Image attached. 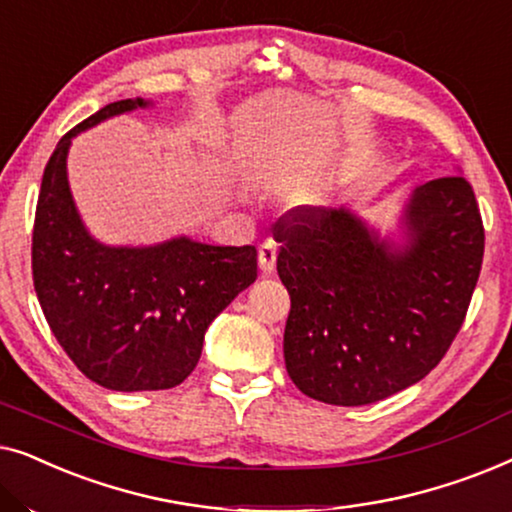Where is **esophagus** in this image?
Wrapping results in <instances>:
<instances>
[{"instance_id":"esophagus-1","label":"esophagus","mask_w":512,"mask_h":512,"mask_svg":"<svg viewBox=\"0 0 512 512\" xmlns=\"http://www.w3.org/2000/svg\"><path fill=\"white\" fill-rule=\"evenodd\" d=\"M277 263V242L275 240H265L261 247H258V265H261L263 275H270L275 270Z\"/></svg>"}]
</instances>
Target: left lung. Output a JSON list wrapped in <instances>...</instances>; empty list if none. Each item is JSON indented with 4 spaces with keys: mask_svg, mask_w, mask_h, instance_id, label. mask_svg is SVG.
Here are the masks:
<instances>
[{
    "mask_svg": "<svg viewBox=\"0 0 512 512\" xmlns=\"http://www.w3.org/2000/svg\"><path fill=\"white\" fill-rule=\"evenodd\" d=\"M403 244L352 209L296 207L275 223L291 296L284 361L314 401L368 405L431 373L457 338L478 284L485 228L461 174L417 186Z\"/></svg>",
    "mask_w": 512,
    "mask_h": 512,
    "instance_id": "obj_1",
    "label": "left lung"
}]
</instances>
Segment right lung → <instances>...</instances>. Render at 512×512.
<instances>
[{
    "mask_svg": "<svg viewBox=\"0 0 512 512\" xmlns=\"http://www.w3.org/2000/svg\"><path fill=\"white\" fill-rule=\"evenodd\" d=\"M111 102L76 125L46 163L32 230V279L60 347L88 380L114 391L172 389L198 366L212 321L256 282V247L174 237L153 247H109L83 226L67 181L79 132L125 111Z\"/></svg>",
    "mask_w": 512,
    "mask_h": 512,
    "instance_id": "1",
    "label": "right lung"
}]
</instances>
